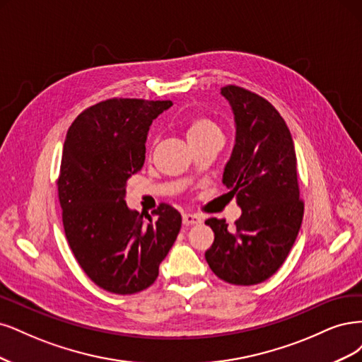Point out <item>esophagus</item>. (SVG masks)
Wrapping results in <instances>:
<instances>
[{"label": "esophagus", "mask_w": 362, "mask_h": 362, "mask_svg": "<svg viewBox=\"0 0 362 362\" xmlns=\"http://www.w3.org/2000/svg\"><path fill=\"white\" fill-rule=\"evenodd\" d=\"M182 219H183V224H185L186 227L197 226V224L202 223V218L198 216V215H192V214H183Z\"/></svg>", "instance_id": "esophagus-1"}]
</instances>
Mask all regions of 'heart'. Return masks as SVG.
<instances>
[{"label":"heart","instance_id":"1","mask_svg":"<svg viewBox=\"0 0 362 362\" xmlns=\"http://www.w3.org/2000/svg\"><path fill=\"white\" fill-rule=\"evenodd\" d=\"M186 139L188 143L197 141V139H202L211 135H219V129L215 122L206 117H198L189 122V124L186 126Z\"/></svg>","mask_w":362,"mask_h":362}]
</instances>
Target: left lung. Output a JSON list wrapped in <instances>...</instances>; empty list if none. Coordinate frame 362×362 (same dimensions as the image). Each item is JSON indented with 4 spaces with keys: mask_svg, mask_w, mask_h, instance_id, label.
<instances>
[{
    "mask_svg": "<svg viewBox=\"0 0 362 362\" xmlns=\"http://www.w3.org/2000/svg\"><path fill=\"white\" fill-rule=\"evenodd\" d=\"M235 115V146L223 183L242 215L235 228L209 218L215 233L206 262L216 276L254 286L272 276L298 238L304 204L299 200L296 153L290 131L266 99L236 86L221 90Z\"/></svg>",
    "mask_w": 362,
    "mask_h": 362,
    "instance_id": "8db88e82",
    "label": "left lung"
}]
</instances>
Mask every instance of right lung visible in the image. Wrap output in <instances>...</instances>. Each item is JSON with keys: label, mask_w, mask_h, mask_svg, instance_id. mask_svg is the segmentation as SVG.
<instances>
[{"label": "right lung", "mask_w": 362, "mask_h": 362, "mask_svg": "<svg viewBox=\"0 0 362 362\" xmlns=\"http://www.w3.org/2000/svg\"><path fill=\"white\" fill-rule=\"evenodd\" d=\"M171 105L105 100L81 112L64 139L58 198L66 238L91 281L115 295L155 283L182 227L168 204L144 218L124 202L127 180L144 165L150 124Z\"/></svg>", "instance_id": "obj_1"}]
</instances>
